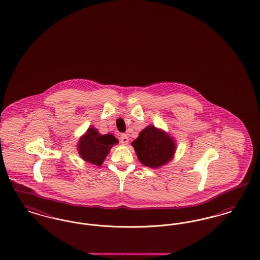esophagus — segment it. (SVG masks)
Instances as JSON below:
<instances>
[{
    "mask_svg": "<svg viewBox=\"0 0 260 260\" xmlns=\"http://www.w3.org/2000/svg\"><path fill=\"white\" fill-rule=\"evenodd\" d=\"M120 142L122 144H127L128 143V137L126 135H124V134H122L121 137H120Z\"/></svg>",
    "mask_w": 260,
    "mask_h": 260,
    "instance_id": "1",
    "label": "esophagus"
}]
</instances>
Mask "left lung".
<instances>
[{
	"instance_id": "1",
	"label": "left lung",
	"mask_w": 260,
	"mask_h": 260,
	"mask_svg": "<svg viewBox=\"0 0 260 260\" xmlns=\"http://www.w3.org/2000/svg\"><path fill=\"white\" fill-rule=\"evenodd\" d=\"M133 146L138 160L150 168H158L168 163L176 147L174 140L154 125L141 131L139 137L133 142Z\"/></svg>"
}]
</instances>
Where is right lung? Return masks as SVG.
<instances>
[{"label":"right lung","mask_w":260,"mask_h":260,"mask_svg":"<svg viewBox=\"0 0 260 260\" xmlns=\"http://www.w3.org/2000/svg\"><path fill=\"white\" fill-rule=\"evenodd\" d=\"M118 144V139L112 134L101 135L91 126L85 136L80 138L78 143V152L85 161L100 166L105 160L111 147Z\"/></svg>","instance_id":"1"}]
</instances>
